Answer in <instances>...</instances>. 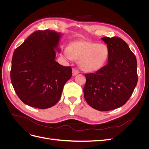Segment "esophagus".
I'll list each match as a JSON object with an SVG mask.
<instances>
[{"label": "esophagus", "mask_w": 149, "mask_h": 149, "mask_svg": "<svg viewBox=\"0 0 149 149\" xmlns=\"http://www.w3.org/2000/svg\"><path fill=\"white\" fill-rule=\"evenodd\" d=\"M72 72H73V76H75L76 74H78L79 73L78 70H76V69H74V68L73 69V70H72Z\"/></svg>", "instance_id": "obj_1"}]
</instances>
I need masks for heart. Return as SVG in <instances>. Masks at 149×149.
<instances>
[{
    "mask_svg": "<svg viewBox=\"0 0 149 149\" xmlns=\"http://www.w3.org/2000/svg\"><path fill=\"white\" fill-rule=\"evenodd\" d=\"M64 55L70 60H76L83 71L92 73L100 70L106 63L109 52L103 44L89 41H76L64 49Z\"/></svg>",
    "mask_w": 149,
    "mask_h": 149,
    "instance_id": "b5f03b06",
    "label": "heart"
}]
</instances>
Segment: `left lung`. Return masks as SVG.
Wrapping results in <instances>:
<instances>
[{
	"instance_id": "left-lung-1",
	"label": "left lung",
	"mask_w": 149,
	"mask_h": 149,
	"mask_svg": "<svg viewBox=\"0 0 149 149\" xmlns=\"http://www.w3.org/2000/svg\"><path fill=\"white\" fill-rule=\"evenodd\" d=\"M109 52L107 65L95 73L86 74L85 100L100 111L125 104L137 83V60L127 44L118 37H103Z\"/></svg>"
}]
</instances>
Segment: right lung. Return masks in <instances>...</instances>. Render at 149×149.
<instances>
[{"label":"right lung","mask_w":149,"mask_h":149,"mask_svg":"<svg viewBox=\"0 0 149 149\" xmlns=\"http://www.w3.org/2000/svg\"><path fill=\"white\" fill-rule=\"evenodd\" d=\"M62 36L54 30L36 31L14 51L11 82L25 104L47 109L60 100L64 85L72 76L71 67L56 61Z\"/></svg>","instance_id":"right-lung-1"}]
</instances>
